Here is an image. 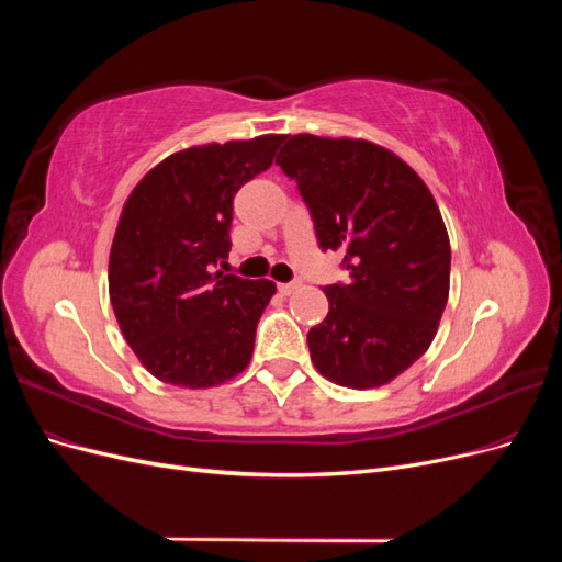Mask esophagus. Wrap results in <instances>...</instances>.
Masks as SVG:
<instances>
[{
    "label": "esophagus",
    "instance_id": "obj_1",
    "mask_svg": "<svg viewBox=\"0 0 562 562\" xmlns=\"http://www.w3.org/2000/svg\"><path fill=\"white\" fill-rule=\"evenodd\" d=\"M300 285H302L300 281H291V283H279V291H281L283 295H293Z\"/></svg>",
    "mask_w": 562,
    "mask_h": 562
}]
</instances>
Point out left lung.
I'll list each match as a JSON object with an SVG mask.
<instances>
[{
	"label": "left lung",
	"instance_id": "obj_1",
	"mask_svg": "<svg viewBox=\"0 0 562 562\" xmlns=\"http://www.w3.org/2000/svg\"><path fill=\"white\" fill-rule=\"evenodd\" d=\"M277 164L295 178L323 250H345L347 285L307 335L323 378L349 389L396 380L434 342L450 295V239L436 199L394 151L363 138L285 135Z\"/></svg>",
	"mask_w": 562,
	"mask_h": 562
}]
</instances>
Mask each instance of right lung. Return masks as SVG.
Here are the masks:
<instances>
[{"label":"right lung","mask_w":562,"mask_h":562,"mask_svg":"<svg viewBox=\"0 0 562 562\" xmlns=\"http://www.w3.org/2000/svg\"><path fill=\"white\" fill-rule=\"evenodd\" d=\"M285 135L173 151L133 187L110 248V302L138 361L180 389L234 380L277 293L269 279L215 271L229 255L232 199L267 171Z\"/></svg>","instance_id":"add662e5"}]
</instances>
